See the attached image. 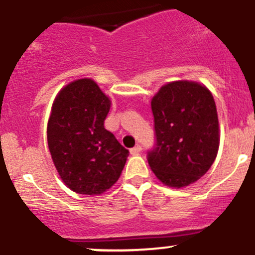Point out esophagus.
I'll return each mask as SVG.
<instances>
[{
  "label": "esophagus",
  "instance_id": "34e87169",
  "mask_svg": "<svg viewBox=\"0 0 255 255\" xmlns=\"http://www.w3.org/2000/svg\"><path fill=\"white\" fill-rule=\"evenodd\" d=\"M142 150V146L141 144H136L135 147H132V148L130 149V153L131 154H137V153H139Z\"/></svg>",
  "mask_w": 255,
  "mask_h": 255
}]
</instances>
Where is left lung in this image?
<instances>
[{"label": "left lung", "mask_w": 255, "mask_h": 255, "mask_svg": "<svg viewBox=\"0 0 255 255\" xmlns=\"http://www.w3.org/2000/svg\"><path fill=\"white\" fill-rule=\"evenodd\" d=\"M155 142L147 160L170 187L196 182L210 169L219 149L216 106L209 90L193 81L164 85L152 102Z\"/></svg>", "instance_id": "1"}]
</instances>
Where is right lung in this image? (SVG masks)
<instances>
[{
  "mask_svg": "<svg viewBox=\"0 0 255 255\" xmlns=\"http://www.w3.org/2000/svg\"><path fill=\"white\" fill-rule=\"evenodd\" d=\"M111 101L91 79L61 90L52 106L47 142L54 166L74 192L100 194L124 169L128 150L105 128Z\"/></svg>",
  "mask_w": 255,
  "mask_h": 255,
  "instance_id": "1",
  "label": "right lung"
}]
</instances>
